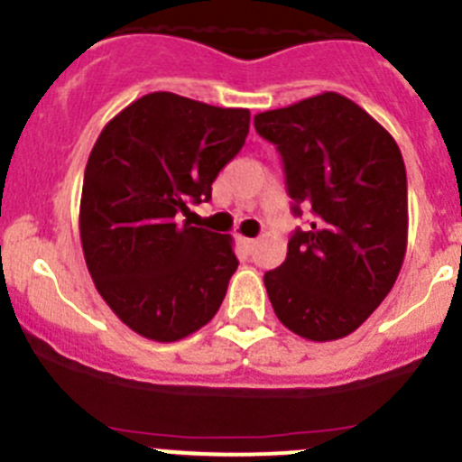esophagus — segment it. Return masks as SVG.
<instances>
[{
	"mask_svg": "<svg viewBox=\"0 0 462 462\" xmlns=\"http://www.w3.org/2000/svg\"><path fill=\"white\" fill-rule=\"evenodd\" d=\"M237 245L242 246V249L246 251V254H251V251H254V246H255V240L254 237H245V236H237Z\"/></svg>",
	"mask_w": 462,
	"mask_h": 462,
	"instance_id": "34e87169",
	"label": "esophagus"
}]
</instances>
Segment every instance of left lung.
Instances as JSON below:
<instances>
[{"mask_svg": "<svg viewBox=\"0 0 462 462\" xmlns=\"http://www.w3.org/2000/svg\"><path fill=\"white\" fill-rule=\"evenodd\" d=\"M276 145L296 217L287 258L264 273L285 328L310 341L357 330L386 299L402 269L409 229L406 168L395 139L357 103L326 91L255 114Z\"/></svg>", "mask_w": 462, "mask_h": 462, "instance_id": "left-lung-1", "label": "left lung"}]
</instances>
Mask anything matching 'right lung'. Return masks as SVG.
Wrapping results in <instances>:
<instances>
[{"mask_svg": "<svg viewBox=\"0 0 462 462\" xmlns=\"http://www.w3.org/2000/svg\"><path fill=\"white\" fill-rule=\"evenodd\" d=\"M246 134L249 109L171 91L141 96L100 132L82 181V254L98 294L136 335L184 339L220 310L237 269L231 236L180 217L211 199Z\"/></svg>", "mask_w": 462, "mask_h": 462, "instance_id": "right-lung-1", "label": "right lung"}]
</instances>
